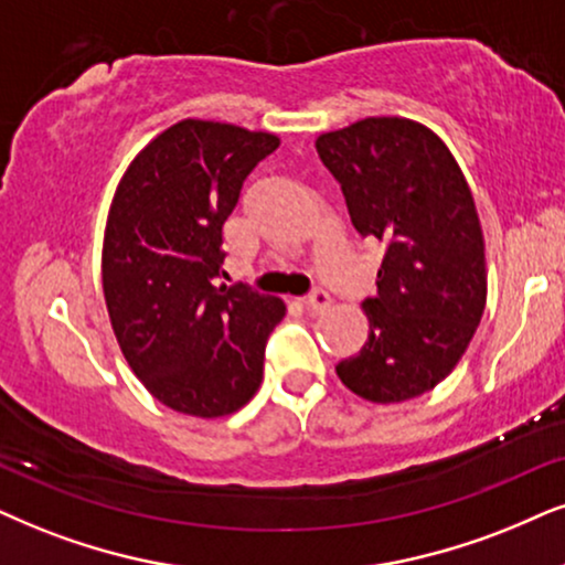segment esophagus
Wrapping results in <instances>:
<instances>
[{
	"instance_id": "obj_1",
	"label": "esophagus",
	"mask_w": 565,
	"mask_h": 565,
	"mask_svg": "<svg viewBox=\"0 0 565 565\" xmlns=\"http://www.w3.org/2000/svg\"><path fill=\"white\" fill-rule=\"evenodd\" d=\"M305 305H307V310H310V312H326L328 307H331V295H328L326 289H316V291H310V295H307Z\"/></svg>"
}]
</instances>
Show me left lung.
I'll return each instance as SVG.
<instances>
[{
	"instance_id": "left-lung-1",
	"label": "left lung",
	"mask_w": 565,
	"mask_h": 565,
	"mask_svg": "<svg viewBox=\"0 0 565 565\" xmlns=\"http://www.w3.org/2000/svg\"><path fill=\"white\" fill-rule=\"evenodd\" d=\"M316 148L354 230L385 242L377 295L362 302L367 341L335 375L365 402H409L459 365L488 302L472 190L446 142L414 119H360Z\"/></svg>"
}]
</instances>
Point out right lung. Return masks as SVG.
<instances>
[{
  "label": "right lung",
  "mask_w": 565,
  "mask_h": 565,
  "mask_svg": "<svg viewBox=\"0 0 565 565\" xmlns=\"http://www.w3.org/2000/svg\"><path fill=\"white\" fill-rule=\"evenodd\" d=\"M274 132L182 119L135 156L114 192L102 278L127 365L148 394L190 417H226L263 381L284 299L216 284L224 221Z\"/></svg>",
  "instance_id": "add662e5"
}]
</instances>
